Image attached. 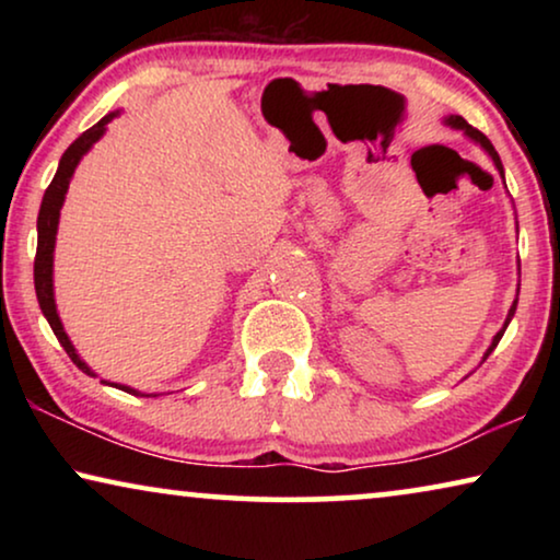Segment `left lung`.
Masks as SVG:
<instances>
[{"label": "left lung", "instance_id": "1", "mask_svg": "<svg viewBox=\"0 0 560 560\" xmlns=\"http://www.w3.org/2000/svg\"><path fill=\"white\" fill-rule=\"evenodd\" d=\"M443 125H448L451 129H462V132H464L466 137H469V140H471V142H477V144H479V148H481V150H485L489 158H492V163H494V167H497V173H500V178L504 180V167H502V160H500V155H497L494 144H492V142H489V140H487V137L479 132V129H474V127L469 125V121H466L464 117H458V114H448V117H446V119H443ZM504 188H508V186H504ZM517 275H520V262H517ZM517 285H520V282H517ZM517 293H520V288H517ZM515 311H517V298H515V301H512V305H510V311H508V318H504V324H502V328H500V331H497V334H494V339H492V343H489V349L485 351V357H481V362H485V359H487L489 354H492V351L497 349V343H500V339H502V336H504V331H508V326H510V320H512V316H515Z\"/></svg>", "mask_w": 560, "mask_h": 560}]
</instances>
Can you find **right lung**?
Segmentation results:
<instances>
[{
	"label": "right lung",
	"instance_id": "add662e5",
	"mask_svg": "<svg viewBox=\"0 0 560 560\" xmlns=\"http://www.w3.org/2000/svg\"><path fill=\"white\" fill-rule=\"evenodd\" d=\"M119 112H109L104 119H98L94 127L86 129L79 140H75L71 148L63 152V158H60L58 163V171L52 175L48 190H45L43 196V203H40V213H37V255H35V293H37V303H40V311L43 316L48 318V324L52 328V334L58 336L60 347L66 349V354L71 357V362L79 366L81 372H86L89 377H96V372L91 370V366L83 362L79 357V351H75L73 341L68 339L66 328H63V320L58 316V305H56V288H52V255H56V236H58V221H60V209H63V201H66V194H68V183H71L75 167L83 160V155L94 148V144L102 140L104 132H106V125L114 117H119ZM104 385H112L117 389H125L129 395H142V397H150L140 393V389L135 387H127V385H117V382H106L102 380ZM158 397V395H152Z\"/></svg>",
	"mask_w": 560,
	"mask_h": 560
}]
</instances>
